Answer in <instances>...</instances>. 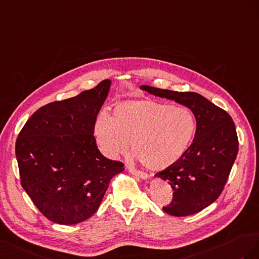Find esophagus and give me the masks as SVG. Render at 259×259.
Listing matches in <instances>:
<instances>
[{
  "mask_svg": "<svg viewBox=\"0 0 259 259\" xmlns=\"http://www.w3.org/2000/svg\"><path fill=\"white\" fill-rule=\"evenodd\" d=\"M128 170L132 174V175H135V176H137V177H139V178H141V179H144V180H146V179H149V176H147V174H145V172H143V171H140V170H137V169H135V168H132V167H128Z\"/></svg>",
  "mask_w": 259,
  "mask_h": 259,
  "instance_id": "34e87169",
  "label": "esophagus"
}]
</instances>
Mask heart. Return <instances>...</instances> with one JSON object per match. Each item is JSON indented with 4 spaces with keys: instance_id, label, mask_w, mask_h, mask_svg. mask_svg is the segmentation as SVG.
I'll return each mask as SVG.
<instances>
[{
    "instance_id": "obj_1",
    "label": "heart",
    "mask_w": 259,
    "mask_h": 259,
    "mask_svg": "<svg viewBox=\"0 0 259 259\" xmlns=\"http://www.w3.org/2000/svg\"><path fill=\"white\" fill-rule=\"evenodd\" d=\"M195 130V117L189 108L147 99L119 103L110 117L100 115L93 134L106 157L116 159L125 154L131 142L144 166L162 170L186 155Z\"/></svg>"
}]
</instances>
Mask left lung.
Returning a JSON list of instances; mask_svg holds the SVG:
<instances>
[{
  "label": "left lung",
  "mask_w": 259,
  "mask_h": 259,
  "mask_svg": "<svg viewBox=\"0 0 259 259\" xmlns=\"http://www.w3.org/2000/svg\"><path fill=\"white\" fill-rule=\"evenodd\" d=\"M140 88L187 106L195 117V137L186 155L155 175L174 190L172 201L162 207L164 211L176 217L193 215L215 202L225 188L239 150L234 122L226 110L198 93Z\"/></svg>",
  "instance_id": "obj_1"
}]
</instances>
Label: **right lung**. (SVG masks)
<instances>
[{
    "mask_svg": "<svg viewBox=\"0 0 259 259\" xmlns=\"http://www.w3.org/2000/svg\"><path fill=\"white\" fill-rule=\"evenodd\" d=\"M110 80L75 98L50 103L29 118L16 141L21 187L44 216L76 225L98 210L120 161L103 156L93 136Z\"/></svg>",
    "mask_w": 259,
    "mask_h": 259,
    "instance_id": "obj_1",
    "label": "right lung"
}]
</instances>
